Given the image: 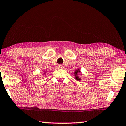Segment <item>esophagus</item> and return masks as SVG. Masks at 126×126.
I'll list each match as a JSON object with an SVG mask.
<instances>
[{
  "instance_id": "esophagus-1",
  "label": "esophagus",
  "mask_w": 126,
  "mask_h": 126,
  "mask_svg": "<svg viewBox=\"0 0 126 126\" xmlns=\"http://www.w3.org/2000/svg\"><path fill=\"white\" fill-rule=\"evenodd\" d=\"M57 68H58V69H63V66H62V65L59 64V65H58V66H57Z\"/></svg>"
}]
</instances>
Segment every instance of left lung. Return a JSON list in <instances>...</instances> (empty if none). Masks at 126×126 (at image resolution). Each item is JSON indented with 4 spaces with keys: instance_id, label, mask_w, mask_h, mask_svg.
<instances>
[{
    "instance_id": "1",
    "label": "left lung",
    "mask_w": 126,
    "mask_h": 126,
    "mask_svg": "<svg viewBox=\"0 0 126 126\" xmlns=\"http://www.w3.org/2000/svg\"><path fill=\"white\" fill-rule=\"evenodd\" d=\"M81 72V71H80V70L79 69H78L77 70H76L75 72H74V75H75V79L77 80V81H80L81 80V79L79 78V76L78 75V73H80Z\"/></svg>"
}]
</instances>
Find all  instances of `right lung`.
Wrapping results in <instances>:
<instances>
[{
    "label": "right lung",
    "instance_id": "right-lung-1",
    "mask_svg": "<svg viewBox=\"0 0 126 126\" xmlns=\"http://www.w3.org/2000/svg\"><path fill=\"white\" fill-rule=\"evenodd\" d=\"M43 74L44 75H45V74H46V73H43Z\"/></svg>",
    "mask_w": 126,
    "mask_h": 126
}]
</instances>
